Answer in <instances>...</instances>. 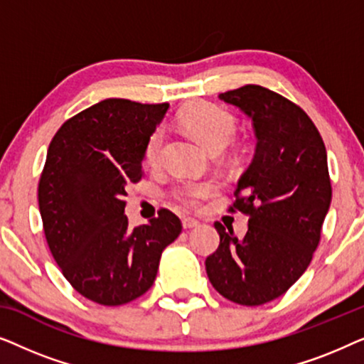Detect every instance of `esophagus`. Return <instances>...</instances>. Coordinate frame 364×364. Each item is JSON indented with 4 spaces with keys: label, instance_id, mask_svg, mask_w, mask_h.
<instances>
[{
    "label": "esophagus",
    "instance_id": "obj_1",
    "mask_svg": "<svg viewBox=\"0 0 364 364\" xmlns=\"http://www.w3.org/2000/svg\"><path fill=\"white\" fill-rule=\"evenodd\" d=\"M198 225H200V222L196 220V218H191V217L182 218V227L186 228V230H191V228H196Z\"/></svg>",
    "mask_w": 364,
    "mask_h": 364
}]
</instances>
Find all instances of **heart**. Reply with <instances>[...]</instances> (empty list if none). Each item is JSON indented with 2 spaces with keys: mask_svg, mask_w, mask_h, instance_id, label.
Segmentation results:
<instances>
[{
  "mask_svg": "<svg viewBox=\"0 0 364 364\" xmlns=\"http://www.w3.org/2000/svg\"><path fill=\"white\" fill-rule=\"evenodd\" d=\"M178 122L212 152L225 151L235 141L238 132L237 119L232 112L207 102L183 109L178 114ZM164 137L166 132L162 127L154 129L147 137L144 157L149 164H156L161 157ZM217 191L218 183L213 181H183L173 188V197L186 207H197Z\"/></svg>",
  "mask_w": 364,
  "mask_h": 364,
  "instance_id": "obj_1",
  "label": "heart"
}]
</instances>
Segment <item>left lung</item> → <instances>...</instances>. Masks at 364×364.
Here are the masks:
<instances>
[{"mask_svg":"<svg viewBox=\"0 0 364 364\" xmlns=\"http://www.w3.org/2000/svg\"><path fill=\"white\" fill-rule=\"evenodd\" d=\"M218 99L252 119L257 149L230 207L250 215L248 230L238 238L217 222L220 245L205 270L227 300L258 306L310 265L331 203L326 149L306 112L270 89L248 84Z\"/></svg>","mask_w":364,"mask_h":364,"instance_id":"1","label":"left lung"}]
</instances>
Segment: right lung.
Wrapping results in <instances>:
<instances>
[{"label":"right lung","instance_id":"1","mask_svg":"<svg viewBox=\"0 0 364 364\" xmlns=\"http://www.w3.org/2000/svg\"><path fill=\"white\" fill-rule=\"evenodd\" d=\"M167 109L104 99L64 122L49 144L38 188L44 235L66 280L99 305L144 295L164 248L182 232L166 208L136 228L124 213L126 187L142 178L144 147Z\"/></svg>","mask_w":364,"mask_h":364}]
</instances>
